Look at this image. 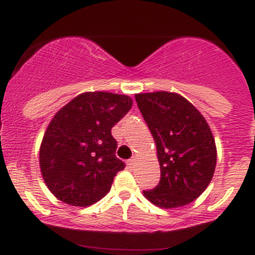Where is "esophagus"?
I'll return each mask as SVG.
<instances>
[{"instance_id":"esophagus-1","label":"esophagus","mask_w":255,"mask_h":255,"mask_svg":"<svg viewBox=\"0 0 255 255\" xmlns=\"http://www.w3.org/2000/svg\"><path fill=\"white\" fill-rule=\"evenodd\" d=\"M127 165H128V167H133V166H134V157H132V159L128 160Z\"/></svg>"}]
</instances>
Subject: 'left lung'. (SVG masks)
Returning <instances> with one entry per match:
<instances>
[{"label": "left lung", "instance_id": "left-lung-1", "mask_svg": "<svg viewBox=\"0 0 255 255\" xmlns=\"http://www.w3.org/2000/svg\"><path fill=\"white\" fill-rule=\"evenodd\" d=\"M138 109L157 150L160 182L144 197L162 208L182 207L198 198L216 167V144L206 119L179 94H136Z\"/></svg>", "mask_w": 255, "mask_h": 255}]
</instances>
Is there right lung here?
Listing matches in <instances>:
<instances>
[{
    "instance_id": "obj_1",
    "label": "right lung",
    "mask_w": 255,
    "mask_h": 255,
    "mask_svg": "<svg viewBox=\"0 0 255 255\" xmlns=\"http://www.w3.org/2000/svg\"><path fill=\"white\" fill-rule=\"evenodd\" d=\"M127 95L94 91L71 100L43 137L39 162L44 182L59 201L86 207L111 190L126 166L116 156L112 128L132 108Z\"/></svg>"
}]
</instances>
